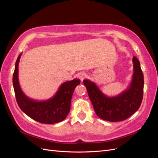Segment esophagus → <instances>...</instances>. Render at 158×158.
Here are the masks:
<instances>
[{
	"mask_svg": "<svg viewBox=\"0 0 158 158\" xmlns=\"http://www.w3.org/2000/svg\"><path fill=\"white\" fill-rule=\"evenodd\" d=\"M86 76H87L86 73H83V72L82 73H79L78 75H77V77H78V78L80 80H81V81H83V80L85 78Z\"/></svg>",
	"mask_w": 158,
	"mask_h": 158,
	"instance_id": "esophagus-1",
	"label": "esophagus"
}]
</instances>
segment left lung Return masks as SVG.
<instances>
[{
    "mask_svg": "<svg viewBox=\"0 0 158 158\" xmlns=\"http://www.w3.org/2000/svg\"><path fill=\"white\" fill-rule=\"evenodd\" d=\"M134 73L129 88L118 96L108 97L100 91L94 82L83 80L89 98L96 115L109 122H120L133 115L141 105L143 96L144 77L140 62L135 56L132 59Z\"/></svg>",
    "mask_w": 158,
    "mask_h": 158,
    "instance_id": "1",
    "label": "left lung"
}]
</instances>
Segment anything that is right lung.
I'll use <instances>...</instances> for the list:
<instances>
[{"mask_svg":"<svg viewBox=\"0 0 158 158\" xmlns=\"http://www.w3.org/2000/svg\"><path fill=\"white\" fill-rule=\"evenodd\" d=\"M21 54L16 60L13 75V85L17 102L22 111L36 122L53 124L62 122L68 115L74 90L81 81L73 79L60 85L56 95L45 101H36L26 96L20 88L18 80V65Z\"/></svg>","mask_w":158,"mask_h":158,"instance_id":"1","label":"right lung"}]
</instances>
